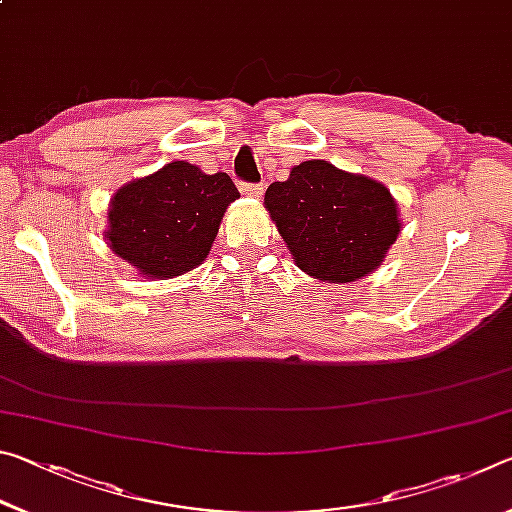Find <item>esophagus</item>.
<instances>
[{"mask_svg":"<svg viewBox=\"0 0 512 512\" xmlns=\"http://www.w3.org/2000/svg\"><path fill=\"white\" fill-rule=\"evenodd\" d=\"M241 192H244L250 198H262L264 196V185H253V183L241 185Z\"/></svg>","mask_w":512,"mask_h":512,"instance_id":"obj_1","label":"esophagus"}]
</instances>
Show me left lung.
Masks as SVG:
<instances>
[{"instance_id": "8db88e82", "label": "left lung", "mask_w": 512, "mask_h": 512, "mask_svg": "<svg viewBox=\"0 0 512 512\" xmlns=\"http://www.w3.org/2000/svg\"><path fill=\"white\" fill-rule=\"evenodd\" d=\"M264 205L300 271L329 284L375 271L402 230L391 189L327 160L296 164Z\"/></svg>"}]
</instances>
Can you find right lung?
Wrapping results in <instances>:
<instances>
[{"label": "right lung", "mask_w": 512, "mask_h": 512, "mask_svg": "<svg viewBox=\"0 0 512 512\" xmlns=\"http://www.w3.org/2000/svg\"><path fill=\"white\" fill-rule=\"evenodd\" d=\"M237 198L228 173L210 176L185 160L169 162L112 194L103 237L142 277L171 280L205 262Z\"/></svg>", "instance_id": "1"}]
</instances>
